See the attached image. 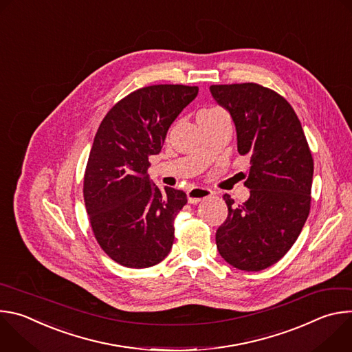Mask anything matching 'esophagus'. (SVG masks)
Returning a JSON list of instances; mask_svg holds the SVG:
<instances>
[{"label": "esophagus", "instance_id": "1", "mask_svg": "<svg viewBox=\"0 0 352 352\" xmlns=\"http://www.w3.org/2000/svg\"><path fill=\"white\" fill-rule=\"evenodd\" d=\"M212 195H213L212 189L204 188V186H195V188L189 189L188 193H186L188 202L192 204V205L199 204L200 200H204V199H206V197H209V196H212Z\"/></svg>", "mask_w": 352, "mask_h": 352}]
</instances>
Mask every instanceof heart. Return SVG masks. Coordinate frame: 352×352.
I'll return each mask as SVG.
<instances>
[{"label":"heart","mask_w":352,"mask_h":352,"mask_svg":"<svg viewBox=\"0 0 352 352\" xmlns=\"http://www.w3.org/2000/svg\"><path fill=\"white\" fill-rule=\"evenodd\" d=\"M212 110H216V109H208V110H202V111H212Z\"/></svg>","instance_id":"b5f03b06"}]
</instances>
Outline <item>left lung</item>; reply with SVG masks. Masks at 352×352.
<instances>
[{
	"mask_svg": "<svg viewBox=\"0 0 352 352\" xmlns=\"http://www.w3.org/2000/svg\"><path fill=\"white\" fill-rule=\"evenodd\" d=\"M210 93L234 121L238 153L250 157V196L242 205L223 196L228 216L216 232L217 249L231 266L259 272L277 263L302 231L314 159L294 109L278 93L256 83L212 85Z\"/></svg>",
	"mask_w": 352,
	"mask_h": 352,
	"instance_id": "1",
	"label": "left lung"
}]
</instances>
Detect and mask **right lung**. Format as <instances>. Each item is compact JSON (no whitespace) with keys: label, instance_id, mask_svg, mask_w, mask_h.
I'll return each instance as SVG.
<instances>
[{"label":"right lung","instance_id":"add662e5","mask_svg":"<svg viewBox=\"0 0 352 352\" xmlns=\"http://www.w3.org/2000/svg\"><path fill=\"white\" fill-rule=\"evenodd\" d=\"M197 86L155 85L132 91L100 124L89 155L83 197L94 236L125 267L160 263L173 248L174 219L186 193L148 178L167 131L197 96Z\"/></svg>","mask_w":352,"mask_h":352}]
</instances>
